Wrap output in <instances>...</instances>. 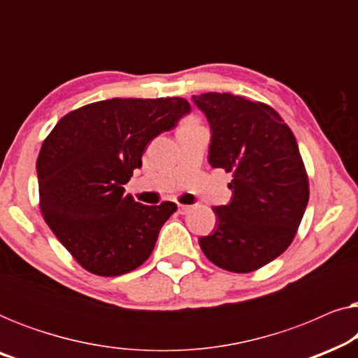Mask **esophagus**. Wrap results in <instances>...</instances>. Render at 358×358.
Returning <instances> with one entry per match:
<instances>
[{
    "instance_id": "obj_1",
    "label": "esophagus",
    "mask_w": 358,
    "mask_h": 358,
    "mask_svg": "<svg viewBox=\"0 0 358 358\" xmlns=\"http://www.w3.org/2000/svg\"><path fill=\"white\" fill-rule=\"evenodd\" d=\"M190 210H192V207H190V205H182V203H179V213L180 215H187Z\"/></svg>"
}]
</instances>
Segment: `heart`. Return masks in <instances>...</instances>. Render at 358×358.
I'll return each instance as SVG.
<instances>
[{"label":"heart","mask_w":358,"mask_h":358,"mask_svg":"<svg viewBox=\"0 0 358 358\" xmlns=\"http://www.w3.org/2000/svg\"><path fill=\"white\" fill-rule=\"evenodd\" d=\"M189 124H195V122H194V120H192V119H190V120H189V122H187V125H189Z\"/></svg>","instance_id":"b5f03b06"}]
</instances>
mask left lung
<instances>
[{"instance_id": "1", "label": "left lung", "mask_w": 358, "mask_h": 358, "mask_svg": "<svg viewBox=\"0 0 358 358\" xmlns=\"http://www.w3.org/2000/svg\"><path fill=\"white\" fill-rule=\"evenodd\" d=\"M192 99L212 129L208 163L233 174L231 202L213 208L217 229L199 244L224 271H257L290 246L310 199L295 135L264 102L229 92Z\"/></svg>"}]
</instances>
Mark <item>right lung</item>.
<instances>
[{
	"instance_id": "add662e5",
	"label": "right lung",
	"mask_w": 358,
	"mask_h": 358,
	"mask_svg": "<svg viewBox=\"0 0 358 358\" xmlns=\"http://www.w3.org/2000/svg\"><path fill=\"white\" fill-rule=\"evenodd\" d=\"M190 110L182 97L114 99L68 112L37 158L41 212L53 234L87 272L117 277L150 254L174 202L155 207L124 194L155 136Z\"/></svg>"
}]
</instances>
